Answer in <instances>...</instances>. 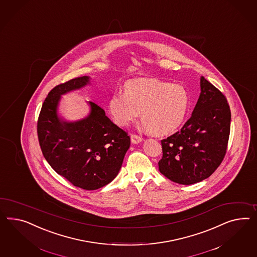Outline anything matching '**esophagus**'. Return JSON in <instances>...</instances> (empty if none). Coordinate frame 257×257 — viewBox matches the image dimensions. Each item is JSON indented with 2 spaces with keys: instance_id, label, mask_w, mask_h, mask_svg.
Masks as SVG:
<instances>
[{
  "instance_id": "esophagus-1",
  "label": "esophagus",
  "mask_w": 257,
  "mask_h": 257,
  "mask_svg": "<svg viewBox=\"0 0 257 257\" xmlns=\"http://www.w3.org/2000/svg\"><path fill=\"white\" fill-rule=\"evenodd\" d=\"M131 140H132L134 144H139L141 141H142V138L139 137V135H136V134H133L131 135Z\"/></svg>"
}]
</instances>
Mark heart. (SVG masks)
<instances>
[{
  "label": "heart",
  "mask_w": 257,
  "mask_h": 257,
  "mask_svg": "<svg viewBox=\"0 0 257 257\" xmlns=\"http://www.w3.org/2000/svg\"><path fill=\"white\" fill-rule=\"evenodd\" d=\"M124 91L112 94L108 110L116 123L127 126L139 118L156 136L176 132L187 116L190 95L181 84L155 78H138L125 84Z\"/></svg>",
  "instance_id": "heart-1"
}]
</instances>
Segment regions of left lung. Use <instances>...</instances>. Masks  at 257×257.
<instances>
[{"instance_id":"left-lung-1","label":"left lung","mask_w":257,"mask_h":257,"mask_svg":"<svg viewBox=\"0 0 257 257\" xmlns=\"http://www.w3.org/2000/svg\"><path fill=\"white\" fill-rule=\"evenodd\" d=\"M191 118L181 131L161 140L159 170L167 179L190 185L208 178L225 156L231 122L226 97L204 76Z\"/></svg>"}]
</instances>
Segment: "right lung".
<instances>
[{
  "mask_svg": "<svg viewBox=\"0 0 257 257\" xmlns=\"http://www.w3.org/2000/svg\"><path fill=\"white\" fill-rule=\"evenodd\" d=\"M88 83L89 76H79L49 91L37 120V136L50 167L74 186L91 191L116 178L130 147V137L93 102L89 103L90 115L84 119L65 122L58 118L61 95Z\"/></svg>",
  "mask_w": 257,
  "mask_h": 257,
  "instance_id": "1",
  "label": "right lung"
}]
</instances>
